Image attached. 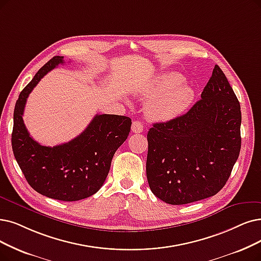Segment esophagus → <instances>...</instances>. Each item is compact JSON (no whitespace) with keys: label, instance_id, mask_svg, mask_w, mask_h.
<instances>
[{"label":"esophagus","instance_id":"esophagus-1","mask_svg":"<svg viewBox=\"0 0 261 261\" xmlns=\"http://www.w3.org/2000/svg\"><path fill=\"white\" fill-rule=\"evenodd\" d=\"M132 130L133 133H142L143 132V124L140 121H134L132 124Z\"/></svg>","mask_w":261,"mask_h":261}]
</instances>
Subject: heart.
<instances>
[{"label": "heart", "instance_id": "obj_1", "mask_svg": "<svg viewBox=\"0 0 261 261\" xmlns=\"http://www.w3.org/2000/svg\"><path fill=\"white\" fill-rule=\"evenodd\" d=\"M145 95L152 98L148 103V117L155 121H168L179 117L190 107L194 91L184 83L178 72H166L156 78L145 90Z\"/></svg>", "mask_w": 261, "mask_h": 261}]
</instances>
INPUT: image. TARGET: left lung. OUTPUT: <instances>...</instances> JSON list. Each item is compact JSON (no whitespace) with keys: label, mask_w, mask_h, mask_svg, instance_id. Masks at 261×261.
<instances>
[{"label":"left lung","mask_w":261,"mask_h":261,"mask_svg":"<svg viewBox=\"0 0 261 261\" xmlns=\"http://www.w3.org/2000/svg\"><path fill=\"white\" fill-rule=\"evenodd\" d=\"M241 107L218 65L201 99L181 117L148 133L147 178L169 204H186L220 192L241 149Z\"/></svg>","instance_id":"left-lung-1"}]
</instances>
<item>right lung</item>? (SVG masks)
I'll return each instance as SVG.
<instances>
[{
  "label": "right lung",
  "mask_w": 261,
  "mask_h": 261,
  "mask_svg": "<svg viewBox=\"0 0 261 261\" xmlns=\"http://www.w3.org/2000/svg\"><path fill=\"white\" fill-rule=\"evenodd\" d=\"M63 63V57L52 58L20 93L14 111L12 147L33 190L52 199L77 201L94 195L102 186L114 153L128 137L132 120L117 114H96L79 136L66 143L45 147L35 141L22 119L27 98L48 71Z\"/></svg>",
  "instance_id": "obj_1"
}]
</instances>
